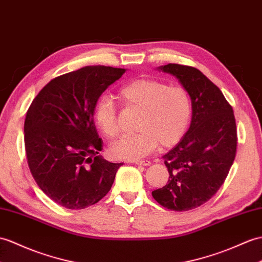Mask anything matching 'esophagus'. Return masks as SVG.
Returning a JSON list of instances; mask_svg holds the SVG:
<instances>
[{
    "mask_svg": "<svg viewBox=\"0 0 262 262\" xmlns=\"http://www.w3.org/2000/svg\"><path fill=\"white\" fill-rule=\"evenodd\" d=\"M136 164V165H141V166H148L150 165V162L149 161H136L134 162Z\"/></svg>",
    "mask_w": 262,
    "mask_h": 262,
    "instance_id": "34e87169",
    "label": "esophagus"
}]
</instances>
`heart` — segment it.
<instances>
[{
    "mask_svg": "<svg viewBox=\"0 0 262 262\" xmlns=\"http://www.w3.org/2000/svg\"><path fill=\"white\" fill-rule=\"evenodd\" d=\"M119 97L127 107L141 112L137 120L139 132L125 135L111 146L114 159L136 161L151 153L160 144L162 147H171L184 136L192 114L191 99L185 89L142 78L125 84ZM95 119L107 138L118 135L116 107L111 98L103 97L98 101Z\"/></svg>",
    "mask_w": 262,
    "mask_h": 262,
    "instance_id": "b5f03b06",
    "label": "heart"
}]
</instances>
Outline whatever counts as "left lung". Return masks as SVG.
I'll list each match as a JSON object with an SVG mask.
<instances>
[{
  "label": "left lung",
  "instance_id": "1",
  "mask_svg": "<svg viewBox=\"0 0 262 262\" xmlns=\"http://www.w3.org/2000/svg\"><path fill=\"white\" fill-rule=\"evenodd\" d=\"M178 79L191 98L190 128L163 156L168 183L151 195L172 211L195 209L214 195L227 179L236 151L233 109L221 90L193 67L168 63L157 68Z\"/></svg>",
  "mask_w": 262,
  "mask_h": 262
}]
</instances>
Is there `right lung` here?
<instances>
[{"label": "right lung", "mask_w": 262, "mask_h": 262, "mask_svg": "<svg viewBox=\"0 0 262 262\" xmlns=\"http://www.w3.org/2000/svg\"><path fill=\"white\" fill-rule=\"evenodd\" d=\"M126 69L87 66L59 76L33 99L24 121L30 171L48 198L81 210L111 191L123 163L106 161L94 123L99 97Z\"/></svg>", "instance_id": "right-lung-1"}]
</instances>
